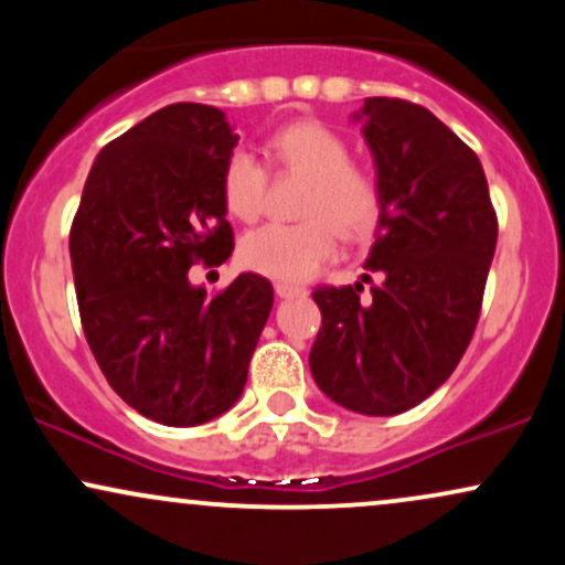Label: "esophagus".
<instances>
[{
  "label": "esophagus",
  "instance_id": "1",
  "mask_svg": "<svg viewBox=\"0 0 565 565\" xmlns=\"http://www.w3.org/2000/svg\"><path fill=\"white\" fill-rule=\"evenodd\" d=\"M274 289H276V295L281 297V300H289V297H305V295H308V289H305V287H295V284H284V281H278Z\"/></svg>",
  "mask_w": 565,
  "mask_h": 565
}]
</instances>
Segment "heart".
Wrapping results in <instances>:
<instances>
[{
  "instance_id": "b5f03b06",
  "label": "heart",
  "mask_w": 565,
  "mask_h": 565,
  "mask_svg": "<svg viewBox=\"0 0 565 565\" xmlns=\"http://www.w3.org/2000/svg\"><path fill=\"white\" fill-rule=\"evenodd\" d=\"M265 161L281 172L308 178L297 215L300 223H270L249 231L238 244V260L246 270L308 281L334 260L340 233L350 242L377 228L382 215V185L377 174L350 161V146L340 132L321 121L302 119L276 129L263 146ZM220 191L228 215L260 217L268 193V172L249 151H233L220 174Z\"/></svg>"
}]
</instances>
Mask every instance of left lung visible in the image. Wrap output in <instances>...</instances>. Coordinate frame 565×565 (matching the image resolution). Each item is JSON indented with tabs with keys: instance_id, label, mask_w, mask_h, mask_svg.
Masks as SVG:
<instances>
[{
	"instance_id": "obj_1",
	"label": "left lung",
	"mask_w": 565,
	"mask_h": 565,
	"mask_svg": "<svg viewBox=\"0 0 565 565\" xmlns=\"http://www.w3.org/2000/svg\"><path fill=\"white\" fill-rule=\"evenodd\" d=\"M364 138L382 185L364 287H319L310 372L334 404L391 417L436 393L468 350L497 249V212L476 151L427 108L366 97Z\"/></svg>"
}]
</instances>
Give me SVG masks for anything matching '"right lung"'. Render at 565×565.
Listing matches in <instances>:
<instances>
[{
    "label": "right lung",
    "instance_id": "obj_1",
    "mask_svg": "<svg viewBox=\"0 0 565 565\" xmlns=\"http://www.w3.org/2000/svg\"><path fill=\"white\" fill-rule=\"evenodd\" d=\"M220 108L172 103L97 153L71 223L82 329L125 404L188 427L228 412L274 308L268 278L242 274L206 297L188 270L233 252L220 174L233 153Z\"/></svg>",
    "mask_w": 565,
    "mask_h": 565
}]
</instances>
